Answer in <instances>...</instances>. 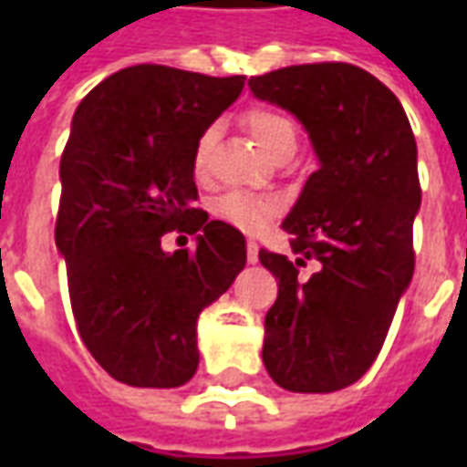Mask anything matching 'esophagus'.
Instances as JSON below:
<instances>
[{
	"label": "esophagus",
	"instance_id": "obj_1",
	"mask_svg": "<svg viewBox=\"0 0 467 467\" xmlns=\"http://www.w3.org/2000/svg\"><path fill=\"white\" fill-rule=\"evenodd\" d=\"M257 254H260V247H257V243H247V263L250 265L257 263Z\"/></svg>",
	"mask_w": 467,
	"mask_h": 467
}]
</instances>
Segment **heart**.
<instances>
[{
	"label": "heart",
	"mask_w": 467,
	"mask_h": 467,
	"mask_svg": "<svg viewBox=\"0 0 467 467\" xmlns=\"http://www.w3.org/2000/svg\"><path fill=\"white\" fill-rule=\"evenodd\" d=\"M244 127L267 157H275L285 147H295V140H297L293 119L283 112H277V109H270V107H253L244 115ZM213 144L214 130H204L194 144L192 154V167L197 174H204V170H207ZM277 213H280V200L253 192H227L214 204V214L223 223L247 234L263 233Z\"/></svg>",
	"instance_id": "b5f03b06"
}]
</instances>
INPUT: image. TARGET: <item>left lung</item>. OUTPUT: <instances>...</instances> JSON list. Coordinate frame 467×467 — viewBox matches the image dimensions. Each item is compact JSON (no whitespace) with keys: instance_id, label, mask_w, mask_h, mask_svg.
<instances>
[{"instance_id":"left-lung-1","label":"left lung","mask_w":467,"mask_h":467,"mask_svg":"<svg viewBox=\"0 0 467 467\" xmlns=\"http://www.w3.org/2000/svg\"><path fill=\"white\" fill-rule=\"evenodd\" d=\"M257 99L303 124L317 157L283 230L295 260L260 250L277 280L263 362L290 392L343 390L368 372L415 267L418 147L380 79L345 62L250 77ZM318 265L303 281L299 267Z\"/></svg>"}]
</instances>
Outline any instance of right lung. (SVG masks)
<instances>
[{
	"label": "right lung",
	"mask_w": 467,
	"mask_h": 467,
	"mask_svg": "<svg viewBox=\"0 0 467 467\" xmlns=\"http://www.w3.org/2000/svg\"><path fill=\"white\" fill-rule=\"evenodd\" d=\"M244 77L137 65L79 102L59 162L55 243L79 337L115 380L180 388L200 365L197 317L247 263L240 230L194 207L200 134L240 97ZM195 234L164 254L161 234Z\"/></svg>",
	"instance_id": "obj_1"
}]
</instances>
